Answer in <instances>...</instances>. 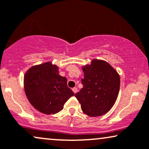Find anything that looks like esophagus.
Returning <instances> with one entry per match:
<instances>
[{
  "label": "esophagus",
  "mask_w": 149,
  "mask_h": 149,
  "mask_svg": "<svg viewBox=\"0 0 149 149\" xmlns=\"http://www.w3.org/2000/svg\"><path fill=\"white\" fill-rule=\"evenodd\" d=\"M72 91H73V93H76L77 92H78V88H77L76 87L73 88H72Z\"/></svg>",
  "instance_id": "esophagus-1"
}]
</instances>
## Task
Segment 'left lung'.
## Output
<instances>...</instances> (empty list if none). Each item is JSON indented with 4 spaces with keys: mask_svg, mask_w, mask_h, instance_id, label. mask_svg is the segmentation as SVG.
Returning a JSON list of instances; mask_svg holds the SVG:
<instances>
[{
    "mask_svg": "<svg viewBox=\"0 0 149 149\" xmlns=\"http://www.w3.org/2000/svg\"><path fill=\"white\" fill-rule=\"evenodd\" d=\"M83 88L75 96L84 113L90 117L104 115L116 102L120 90V75L111 65L102 60H92L82 67Z\"/></svg>",
    "mask_w": 149,
    "mask_h": 149,
    "instance_id": "obj_1",
    "label": "left lung"
}]
</instances>
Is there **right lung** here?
I'll list each match as a JSON object with an SVG mask.
<instances>
[{
  "label": "right lung",
  "instance_id": "obj_1",
  "mask_svg": "<svg viewBox=\"0 0 149 149\" xmlns=\"http://www.w3.org/2000/svg\"><path fill=\"white\" fill-rule=\"evenodd\" d=\"M24 88L30 104L47 115L63 110L74 93L67 86V79L59 75L58 67L52 62L35 65L24 76Z\"/></svg>",
  "mask_w": 149,
  "mask_h": 149
}]
</instances>
